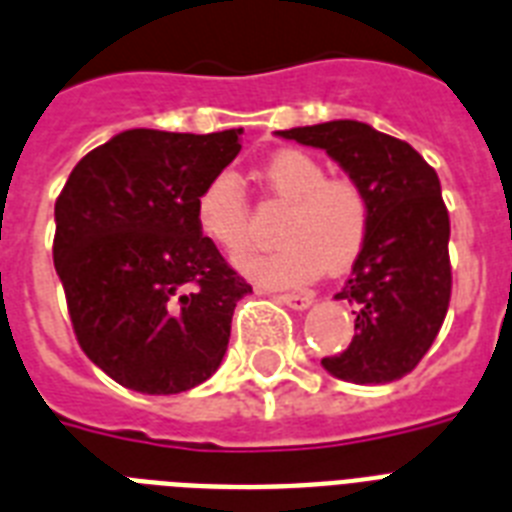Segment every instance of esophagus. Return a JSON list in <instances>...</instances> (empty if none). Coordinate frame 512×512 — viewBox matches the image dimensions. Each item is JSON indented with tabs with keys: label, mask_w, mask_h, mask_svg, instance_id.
<instances>
[{
	"label": "esophagus",
	"mask_w": 512,
	"mask_h": 512,
	"mask_svg": "<svg viewBox=\"0 0 512 512\" xmlns=\"http://www.w3.org/2000/svg\"><path fill=\"white\" fill-rule=\"evenodd\" d=\"M278 302H284L286 307H292V310H305L310 302H313V294L310 292H284L276 294Z\"/></svg>",
	"instance_id": "esophagus-1"
}]
</instances>
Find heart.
Instances as JSON below:
<instances>
[{
  "instance_id": "b5f03b06",
  "label": "heart",
  "mask_w": 512,
  "mask_h": 512,
  "mask_svg": "<svg viewBox=\"0 0 512 512\" xmlns=\"http://www.w3.org/2000/svg\"><path fill=\"white\" fill-rule=\"evenodd\" d=\"M270 197L286 202L278 220L281 244L239 260L249 278L268 286L305 284L323 268H347L371 234V197L352 176H326L321 160L299 149H281L260 170ZM194 218L215 247L242 255L252 247V207L236 173L223 170L202 186Z\"/></svg>"
}]
</instances>
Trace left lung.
Instances as JSON below:
<instances>
[{"label": "left lung", "mask_w": 512, "mask_h": 512, "mask_svg": "<svg viewBox=\"0 0 512 512\" xmlns=\"http://www.w3.org/2000/svg\"><path fill=\"white\" fill-rule=\"evenodd\" d=\"M278 136L326 149L371 197V234L336 294L355 305V336L323 357V368L352 384L397 381L429 352L450 307V215L439 176L407 141L357 120Z\"/></svg>", "instance_id": "left-lung-1"}]
</instances>
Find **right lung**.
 <instances>
[{
    "label": "right lung",
    "mask_w": 512,
    "mask_h": 512,
    "mask_svg": "<svg viewBox=\"0 0 512 512\" xmlns=\"http://www.w3.org/2000/svg\"><path fill=\"white\" fill-rule=\"evenodd\" d=\"M242 128H134L81 157L54 202V270L81 350L120 386L178 394L218 371L252 286L194 218Z\"/></svg>",
    "instance_id": "right-lung-1"
}]
</instances>
